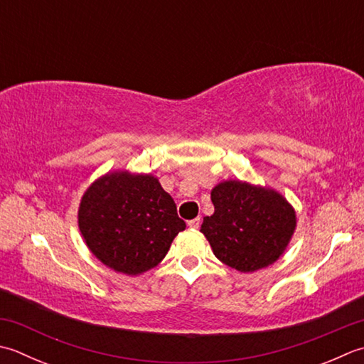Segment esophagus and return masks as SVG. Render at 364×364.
I'll list each match as a JSON object with an SVG mask.
<instances>
[{
    "mask_svg": "<svg viewBox=\"0 0 364 364\" xmlns=\"http://www.w3.org/2000/svg\"><path fill=\"white\" fill-rule=\"evenodd\" d=\"M188 225L191 227V229H198V227H200V218H196V219L188 220Z\"/></svg>",
    "mask_w": 364,
    "mask_h": 364,
    "instance_id": "34e87169",
    "label": "esophagus"
}]
</instances>
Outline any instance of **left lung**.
Masks as SVG:
<instances>
[{
  "instance_id": "left-lung-1",
  "label": "left lung",
  "mask_w": 364,
  "mask_h": 364,
  "mask_svg": "<svg viewBox=\"0 0 364 364\" xmlns=\"http://www.w3.org/2000/svg\"><path fill=\"white\" fill-rule=\"evenodd\" d=\"M215 213L200 232L213 254L240 273L267 268L286 252L296 229V213L279 191L241 180L211 189Z\"/></svg>"
}]
</instances>
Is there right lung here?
Returning a JSON list of instances; mask_svg holds the SVG:
<instances>
[{
    "label": "right lung",
    "mask_w": 364,
    "mask_h": 364,
    "mask_svg": "<svg viewBox=\"0 0 364 364\" xmlns=\"http://www.w3.org/2000/svg\"><path fill=\"white\" fill-rule=\"evenodd\" d=\"M77 223L95 257L117 273L139 276L158 267L186 223L158 176L110 170L83 192Z\"/></svg>",
    "instance_id": "right-lung-1"
}]
</instances>
